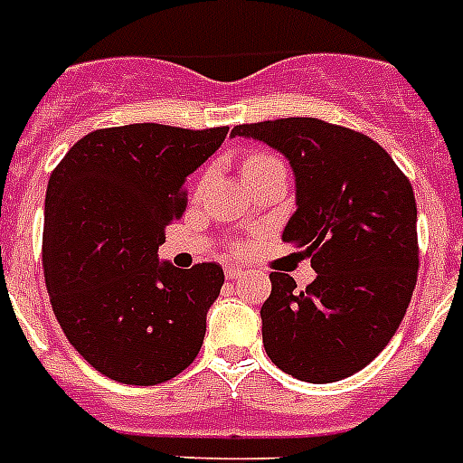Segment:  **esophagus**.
<instances>
[{
  "instance_id": "esophagus-1",
  "label": "esophagus",
  "mask_w": 463,
  "mask_h": 463,
  "mask_svg": "<svg viewBox=\"0 0 463 463\" xmlns=\"http://www.w3.org/2000/svg\"><path fill=\"white\" fill-rule=\"evenodd\" d=\"M244 275L242 268H237V265H228L226 268V279L232 281V279H240V277Z\"/></svg>"
}]
</instances>
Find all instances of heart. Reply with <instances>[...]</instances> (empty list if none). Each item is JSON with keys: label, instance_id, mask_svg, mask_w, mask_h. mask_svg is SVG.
Returning a JSON list of instances; mask_svg holds the SVG:
<instances>
[{"label": "heart", "instance_id": "obj_1", "mask_svg": "<svg viewBox=\"0 0 463 463\" xmlns=\"http://www.w3.org/2000/svg\"><path fill=\"white\" fill-rule=\"evenodd\" d=\"M270 163H277V158H272V156L268 154H251L247 158V163H244V172L256 170V167H263V165H270Z\"/></svg>", "mask_w": 463, "mask_h": 463}]
</instances>
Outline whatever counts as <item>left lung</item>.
<instances>
[{"mask_svg": "<svg viewBox=\"0 0 463 463\" xmlns=\"http://www.w3.org/2000/svg\"><path fill=\"white\" fill-rule=\"evenodd\" d=\"M288 158L296 214L281 232L303 249L317 279L305 291L272 272L260 307L272 364L296 380L326 384L371 364L405 317L420 268L410 179L371 137L319 118L235 126Z\"/></svg>", "mask_w": 463, "mask_h": 463, "instance_id": "obj_1", "label": "left lung"}]
</instances>
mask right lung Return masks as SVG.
I'll return each instance as SVG.
<instances>
[{
  "label": "right lung",
  "instance_id": "add662e5",
  "mask_svg": "<svg viewBox=\"0 0 463 463\" xmlns=\"http://www.w3.org/2000/svg\"><path fill=\"white\" fill-rule=\"evenodd\" d=\"M228 128L132 123L81 137L48 179L43 277L64 335L123 384L186 371L223 287L216 263H160L165 228L186 209V176Z\"/></svg>",
  "mask_w": 463,
  "mask_h": 463
}]
</instances>
